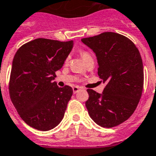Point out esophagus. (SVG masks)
I'll use <instances>...</instances> for the list:
<instances>
[{
	"label": "esophagus",
	"mask_w": 156,
	"mask_h": 156,
	"mask_svg": "<svg viewBox=\"0 0 156 156\" xmlns=\"http://www.w3.org/2000/svg\"><path fill=\"white\" fill-rule=\"evenodd\" d=\"M73 93H76V92H78L80 90V87H79L78 86H74V87H73Z\"/></svg>",
	"instance_id": "1"
}]
</instances>
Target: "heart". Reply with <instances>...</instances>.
Returning a JSON list of instances; mask_svg holds the SVG:
<instances>
[{
  "instance_id": "obj_1",
  "label": "heart",
  "mask_w": 156,
  "mask_h": 156,
  "mask_svg": "<svg viewBox=\"0 0 156 156\" xmlns=\"http://www.w3.org/2000/svg\"><path fill=\"white\" fill-rule=\"evenodd\" d=\"M80 54H81V56H82V58L83 59V60H86V59H87V58L92 57L91 54H90L89 52H86V51H82V52H80Z\"/></svg>"
}]
</instances>
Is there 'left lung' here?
<instances>
[{
  "instance_id": "8db88e82",
  "label": "left lung",
  "mask_w": 156,
  "mask_h": 156,
  "mask_svg": "<svg viewBox=\"0 0 156 156\" xmlns=\"http://www.w3.org/2000/svg\"><path fill=\"white\" fill-rule=\"evenodd\" d=\"M81 41L96 54L98 75L106 83L102 93L87 90L88 114L101 127L119 125L133 114L141 98L144 66L140 52L131 40L112 32Z\"/></svg>"
}]
</instances>
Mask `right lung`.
<instances>
[{"instance_id": "add662e5", "label": "right lung", "mask_w": 156, "mask_h": 156, "mask_svg": "<svg viewBox=\"0 0 156 156\" xmlns=\"http://www.w3.org/2000/svg\"><path fill=\"white\" fill-rule=\"evenodd\" d=\"M73 44L38 38L24 44L14 56L10 98L21 119L32 127L49 131L64 118L73 88L59 87L53 80Z\"/></svg>"}]
</instances>
